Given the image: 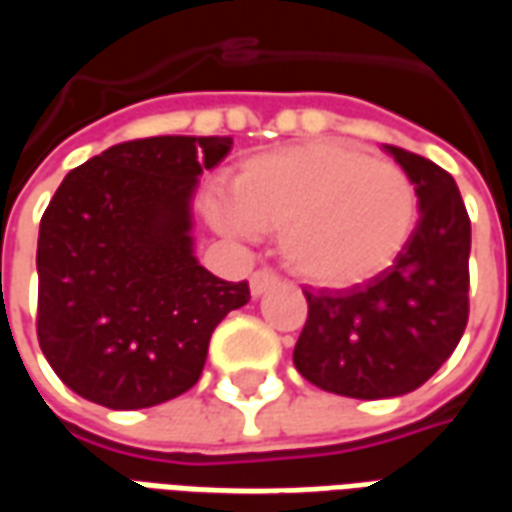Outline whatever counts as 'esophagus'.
Wrapping results in <instances>:
<instances>
[{
	"mask_svg": "<svg viewBox=\"0 0 512 512\" xmlns=\"http://www.w3.org/2000/svg\"><path fill=\"white\" fill-rule=\"evenodd\" d=\"M279 282V277L271 271V268H260V271H255L252 274V279H249V288H252V296H263L268 288H274Z\"/></svg>",
	"mask_w": 512,
	"mask_h": 512,
	"instance_id": "obj_1",
	"label": "esophagus"
}]
</instances>
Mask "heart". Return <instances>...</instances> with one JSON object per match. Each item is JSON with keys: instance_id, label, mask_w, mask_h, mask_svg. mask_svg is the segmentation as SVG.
I'll return each instance as SVG.
<instances>
[{"instance_id": "1", "label": "heart", "mask_w": 512, "mask_h": 512, "mask_svg": "<svg viewBox=\"0 0 512 512\" xmlns=\"http://www.w3.org/2000/svg\"><path fill=\"white\" fill-rule=\"evenodd\" d=\"M417 213V186L400 164L321 139L249 158L230 200L213 205V222L238 235L282 230L279 246L293 274L348 288L395 263Z\"/></svg>"}]
</instances>
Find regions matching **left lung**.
Listing matches in <instances>:
<instances>
[{"mask_svg": "<svg viewBox=\"0 0 512 512\" xmlns=\"http://www.w3.org/2000/svg\"><path fill=\"white\" fill-rule=\"evenodd\" d=\"M419 197V222L395 263L362 288L307 296L293 365L310 384L359 400L414 392L439 370L469 321L472 224L450 172L386 145Z\"/></svg>", "mask_w": 512, "mask_h": 512, "instance_id": "obj_1", "label": "left lung"}]
</instances>
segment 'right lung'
<instances>
[{
    "instance_id": "right-lung-1",
    "label": "right lung",
    "mask_w": 512,
    "mask_h": 512,
    "mask_svg": "<svg viewBox=\"0 0 512 512\" xmlns=\"http://www.w3.org/2000/svg\"><path fill=\"white\" fill-rule=\"evenodd\" d=\"M230 136H147L71 169L40 219L38 343L98 406L167 403L200 381L213 329L249 301L191 252V194Z\"/></svg>"
}]
</instances>
